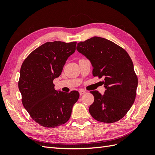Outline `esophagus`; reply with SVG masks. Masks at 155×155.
<instances>
[{
    "instance_id": "obj_1",
    "label": "esophagus",
    "mask_w": 155,
    "mask_h": 155,
    "mask_svg": "<svg viewBox=\"0 0 155 155\" xmlns=\"http://www.w3.org/2000/svg\"><path fill=\"white\" fill-rule=\"evenodd\" d=\"M79 94H80V95H83V94H85V93H86L87 92H86L85 91H84V90H79Z\"/></svg>"
}]
</instances>
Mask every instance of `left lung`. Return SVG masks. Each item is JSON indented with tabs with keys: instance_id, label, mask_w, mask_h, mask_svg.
Wrapping results in <instances>:
<instances>
[{
	"instance_id": "left-lung-1",
	"label": "left lung",
	"mask_w": 155,
	"mask_h": 155,
	"mask_svg": "<svg viewBox=\"0 0 155 155\" xmlns=\"http://www.w3.org/2000/svg\"><path fill=\"white\" fill-rule=\"evenodd\" d=\"M79 53L90 60L94 77L104 78V95L91 91L94 101L88 111L94 118L110 124L121 120L134 104L138 78L128 53L113 42L94 37L78 43Z\"/></svg>"
}]
</instances>
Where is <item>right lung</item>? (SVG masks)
<instances>
[{
    "label": "right lung",
    "instance_id": "obj_1",
    "mask_svg": "<svg viewBox=\"0 0 155 155\" xmlns=\"http://www.w3.org/2000/svg\"><path fill=\"white\" fill-rule=\"evenodd\" d=\"M76 42H47L34 50L23 61L18 80L22 105L31 118L45 127L54 128L67 122L75 103L76 91L69 93L55 90L58 78Z\"/></svg>",
    "mask_w": 155,
    "mask_h": 155
}]
</instances>
